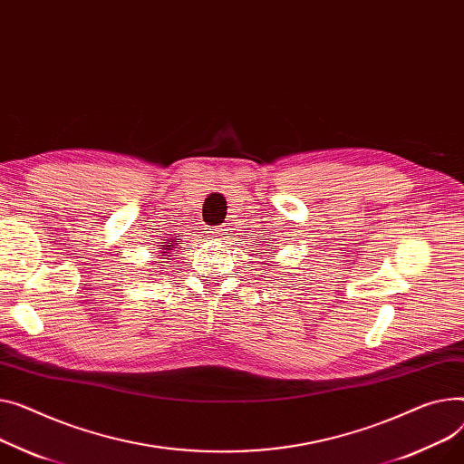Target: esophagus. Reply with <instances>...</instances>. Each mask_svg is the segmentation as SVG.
<instances>
[{
    "instance_id": "34e87169",
    "label": "esophagus",
    "mask_w": 464,
    "mask_h": 464,
    "mask_svg": "<svg viewBox=\"0 0 464 464\" xmlns=\"http://www.w3.org/2000/svg\"><path fill=\"white\" fill-rule=\"evenodd\" d=\"M226 231H227V229H224V227H216V229L210 231V238H212V240H224L226 235H227Z\"/></svg>"
}]
</instances>
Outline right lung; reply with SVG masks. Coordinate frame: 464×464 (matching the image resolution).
Segmentation results:
<instances>
[{
	"label": "right lung",
	"instance_id": "add662e5",
	"mask_svg": "<svg viewBox=\"0 0 464 464\" xmlns=\"http://www.w3.org/2000/svg\"><path fill=\"white\" fill-rule=\"evenodd\" d=\"M177 244H180V238H169L166 244L162 242L164 248H160V254H162V259H168V254L171 252V248H175Z\"/></svg>",
	"mask_w": 464,
	"mask_h": 464
}]
</instances>
